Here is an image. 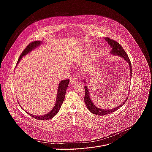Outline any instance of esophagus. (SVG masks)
I'll return each mask as SVG.
<instances>
[{
  "label": "esophagus",
  "instance_id": "1",
  "mask_svg": "<svg viewBox=\"0 0 152 152\" xmlns=\"http://www.w3.org/2000/svg\"><path fill=\"white\" fill-rule=\"evenodd\" d=\"M77 82V79L76 77H72L70 79V83H75L76 82Z\"/></svg>",
  "mask_w": 152,
  "mask_h": 152
}]
</instances>
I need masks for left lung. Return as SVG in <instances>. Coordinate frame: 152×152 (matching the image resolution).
Returning a JSON list of instances; mask_svg holds the SVG:
<instances>
[{
    "instance_id": "1",
    "label": "left lung",
    "mask_w": 152,
    "mask_h": 152,
    "mask_svg": "<svg viewBox=\"0 0 152 152\" xmlns=\"http://www.w3.org/2000/svg\"><path fill=\"white\" fill-rule=\"evenodd\" d=\"M106 39V41L108 42V44L110 45V46L113 48V50H111V53H113L114 55H120V56H121L122 58H123L124 59H125L127 62L129 63V66H130V69H131V78L132 77V65H131V61H130V59L129 58L127 53H126V52L124 51V50L123 49V47L119 44L118 42H117L116 41L111 39L110 38H105ZM85 97H84V102L86 104V107H87L88 109L89 110V111L92 113L94 114L97 115H100V116H103V115H105L107 114H110L112 113H114V111H117V110H118L120 107H121L124 103L126 102V101L127 100L128 97L126 98V99L125 100V101L120 106H117V107L114 108V109H112L111 110H102V109H100L99 107H97V106H96L92 102L91 100L90 99V95H89V92L88 90V88L86 87V86H85Z\"/></svg>"
}]
</instances>
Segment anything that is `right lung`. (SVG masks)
<instances>
[{
    "label": "right lung",
    "mask_w": 152,
    "mask_h": 152,
    "mask_svg": "<svg viewBox=\"0 0 152 152\" xmlns=\"http://www.w3.org/2000/svg\"><path fill=\"white\" fill-rule=\"evenodd\" d=\"M40 43H41L40 41H34L30 42L29 44L26 46V48L24 49V50L22 52V53H21V54L20 55L19 58H18V60L17 62L15 67L17 66L18 62H20V61L21 60V58H22L24 55H26L27 53H28L32 49H35L36 47L39 46ZM69 81H70L69 79H66V80H63L60 82V83L59 84V86H58V89L56 102L55 105L53 107L52 110L50 113H49L48 114H47L46 115H43L41 116H38V115L35 116V115H34L28 113H27L28 114H29L30 116H31L32 117H33L38 120H49V119L53 118L58 113V111L60 110L61 104H62V103L64 100V98H65V95H66V90H67V86L69 85Z\"/></svg>",
    "instance_id": "add662e5"
}]
</instances>
